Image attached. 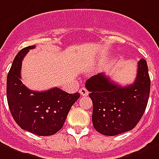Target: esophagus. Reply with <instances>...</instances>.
Listing matches in <instances>:
<instances>
[{"instance_id": "1", "label": "esophagus", "mask_w": 159, "mask_h": 159, "mask_svg": "<svg viewBox=\"0 0 159 159\" xmlns=\"http://www.w3.org/2000/svg\"><path fill=\"white\" fill-rule=\"evenodd\" d=\"M79 93H81L82 96H88V95H89V91H88L85 88H82V89H80Z\"/></svg>"}]
</instances>
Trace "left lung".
Returning <instances> with one entry per match:
<instances>
[{
  "label": "left lung",
  "mask_w": 159,
  "mask_h": 159,
  "mask_svg": "<svg viewBox=\"0 0 159 159\" xmlns=\"http://www.w3.org/2000/svg\"><path fill=\"white\" fill-rule=\"evenodd\" d=\"M85 85L93 101L94 129L104 136H116L132 130L139 122L148 102L151 81L147 61L141 59L132 84L121 87L98 73Z\"/></svg>",
  "instance_id": "obj_1"
}]
</instances>
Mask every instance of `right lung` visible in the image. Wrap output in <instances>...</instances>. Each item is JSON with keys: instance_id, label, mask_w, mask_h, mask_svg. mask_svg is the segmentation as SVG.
<instances>
[{"instance_id": "1", "label": "right lung", "mask_w": 159, "mask_h": 159, "mask_svg": "<svg viewBox=\"0 0 159 159\" xmlns=\"http://www.w3.org/2000/svg\"><path fill=\"white\" fill-rule=\"evenodd\" d=\"M35 45L17 53L7 79V98L11 114L23 130L38 136H51L63 127L70 108L80 93H68L58 88L43 92L30 90L21 81L24 56Z\"/></svg>"}]
</instances>
